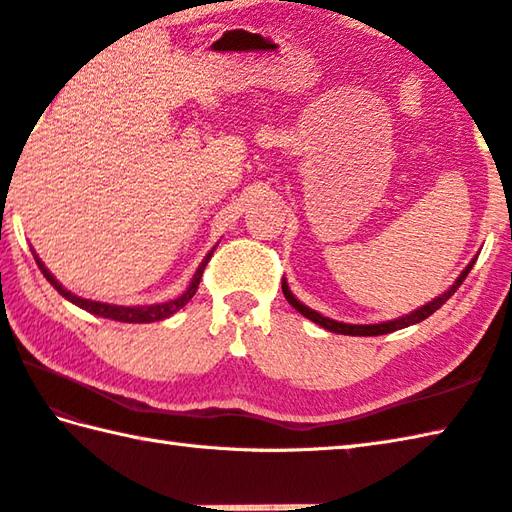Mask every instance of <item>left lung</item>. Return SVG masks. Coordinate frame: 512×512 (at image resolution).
Instances as JSON below:
<instances>
[{"mask_svg": "<svg viewBox=\"0 0 512 512\" xmlns=\"http://www.w3.org/2000/svg\"><path fill=\"white\" fill-rule=\"evenodd\" d=\"M475 259H477V257L471 259L469 266H466V268L462 270V273H460V277L453 281V286H451L449 290H444L440 297H436V299L429 301V303H424L422 308L405 314V317H398V319H391V321H383V323H372V325L341 323V321H334V319H330V317H323V314H319L317 310L303 306V303H301L295 295H292L286 279H281V290H284V297L288 299V303H290L292 308H295L297 312H301L303 317L310 319L312 323L321 325L323 330H330V332H334V334H347V336H380V334H389V332H396V330H402V328H409V325H416V323L424 321L427 317H431V314L436 312L438 308H442L444 303H447V301L455 295V290H458V288L462 286V281L466 279V275L471 273Z\"/></svg>", "mask_w": 512, "mask_h": 512, "instance_id": "1", "label": "left lung"}]
</instances>
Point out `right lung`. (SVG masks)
<instances>
[{"label":"right lung","instance_id":"right-lung-1","mask_svg":"<svg viewBox=\"0 0 512 512\" xmlns=\"http://www.w3.org/2000/svg\"><path fill=\"white\" fill-rule=\"evenodd\" d=\"M215 246L206 253V257L202 259V264L198 266V270H195V275L191 279V284L187 286V290L182 292L180 297L171 299V301H165V303H151V306H114V303H101V301H92V299H83V297H76L74 292H70L68 288H63L57 279H54V275L50 273V270L46 268V264L41 262L39 255L32 250V255H35V262L39 266V270L43 273V277H46L50 281V286L59 292L61 297L68 299L70 303H74V306H79L83 310H88L92 314H96V317H105V319H112V321H123V323H154V321H162L171 317V314H176L180 308L187 306V303L193 299L195 290H198L200 286V279H202V273L206 264H209V259L213 255Z\"/></svg>","mask_w":512,"mask_h":512}]
</instances>
